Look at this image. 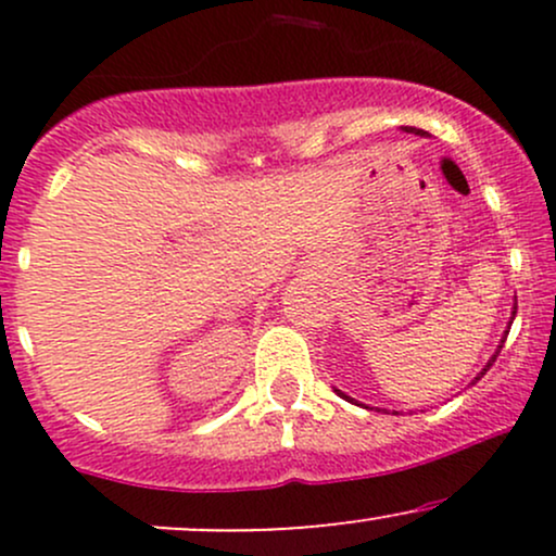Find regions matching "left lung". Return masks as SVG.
I'll use <instances>...</instances> for the list:
<instances>
[{
  "label": "left lung",
  "mask_w": 556,
  "mask_h": 556,
  "mask_svg": "<svg viewBox=\"0 0 556 556\" xmlns=\"http://www.w3.org/2000/svg\"><path fill=\"white\" fill-rule=\"evenodd\" d=\"M402 130H405V132H413V136H420V138H429V132H426V130H420V127H402ZM515 314H518V303H515V305H513V316H509V324H507V329H504V337H502V342H500V344H496V353H494V355H491V358H489V363H486V366H483V368H481V374H478V376H476V379H473V384H476V381H481V379H483V374H486V371H489V368H491V366H494L496 355H500L502 344H504V340H507V334H509V327H513V318H515ZM334 392H337V394H340V397H342V400H350V402H355L353 397H348V394H344V392H340V389H334ZM355 405H358V402H355ZM371 410H374V407H371Z\"/></svg>",
  "instance_id": "8db88e82"
}]
</instances>
